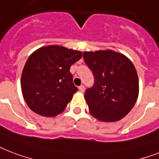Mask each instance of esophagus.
<instances>
[{
    "mask_svg": "<svg viewBox=\"0 0 159 159\" xmlns=\"http://www.w3.org/2000/svg\"><path fill=\"white\" fill-rule=\"evenodd\" d=\"M78 88H79L80 92H82V93H83V92H84V91H85V87H84V86H83V85H81V86H80V87Z\"/></svg>",
    "mask_w": 159,
    "mask_h": 159,
    "instance_id": "esophagus-1",
    "label": "esophagus"
}]
</instances>
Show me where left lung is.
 <instances>
[{"instance_id": "8db88e82", "label": "left lung", "mask_w": 159, "mask_h": 159, "mask_svg": "<svg viewBox=\"0 0 159 159\" xmlns=\"http://www.w3.org/2000/svg\"><path fill=\"white\" fill-rule=\"evenodd\" d=\"M83 59L94 77V84L84 96L91 114L102 122L125 117L139 96V78L132 61L112 51L84 52Z\"/></svg>"}]
</instances>
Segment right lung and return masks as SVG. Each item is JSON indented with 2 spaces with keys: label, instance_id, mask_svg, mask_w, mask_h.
Masks as SVG:
<instances>
[{
  "label": "right lung",
  "instance_id": "obj_1",
  "mask_svg": "<svg viewBox=\"0 0 159 159\" xmlns=\"http://www.w3.org/2000/svg\"><path fill=\"white\" fill-rule=\"evenodd\" d=\"M82 56L79 51L48 46L29 57L20 83L23 98L33 112L54 117L66 108L77 91L70 67Z\"/></svg>",
  "mask_w": 159,
  "mask_h": 159
}]
</instances>
